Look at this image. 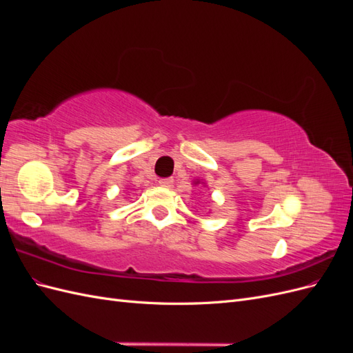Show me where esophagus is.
I'll list each match as a JSON object with an SVG mask.
<instances>
[{
    "mask_svg": "<svg viewBox=\"0 0 353 353\" xmlns=\"http://www.w3.org/2000/svg\"><path fill=\"white\" fill-rule=\"evenodd\" d=\"M172 184H174V179L172 178H162V179L159 181V185L160 187H165V188L172 187Z\"/></svg>",
    "mask_w": 353,
    "mask_h": 353,
    "instance_id": "1",
    "label": "esophagus"
}]
</instances>
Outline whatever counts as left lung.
<instances>
[{"label":"left lung","mask_w":353,"mask_h":353,"mask_svg":"<svg viewBox=\"0 0 353 353\" xmlns=\"http://www.w3.org/2000/svg\"><path fill=\"white\" fill-rule=\"evenodd\" d=\"M199 183H200V181H199V179H197V181H194V184H199Z\"/></svg>","instance_id":"obj_1"}]
</instances>
